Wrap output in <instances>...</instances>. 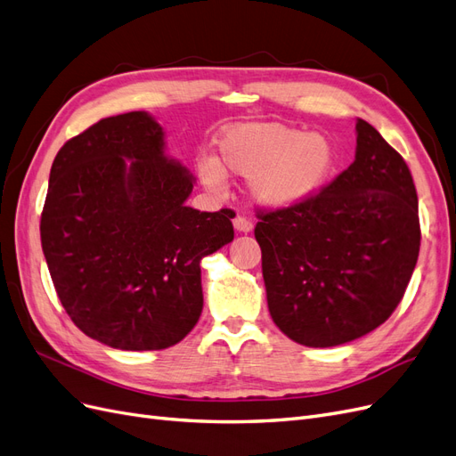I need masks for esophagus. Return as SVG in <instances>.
<instances>
[{
    "instance_id": "obj_1",
    "label": "esophagus",
    "mask_w": 456,
    "mask_h": 456,
    "mask_svg": "<svg viewBox=\"0 0 456 456\" xmlns=\"http://www.w3.org/2000/svg\"><path fill=\"white\" fill-rule=\"evenodd\" d=\"M232 224H234V229L240 231V232H249V231L254 229L252 219L246 217V216H237V217H234Z\"/></svg>"
}]
</instances>
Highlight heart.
Segmentation results:
<instances>
[{"label":"heart","mask_w":456,"mask_h":456,"mask_svg":"<svg viewBox=\"0 0 456 456\" xmlns=\"http://www.w3.org/2000/svg\"><path fill=\"white\" fill-rule=\"evenodd\" d=\"M219 160H199L208 189H222L225 168L249 178V193L267 208H288L314 197L328 183L337 151L324 134H306L281 123H244L217 140Z\"/></svg>","instance_id":"heart-1"}]
</instances>
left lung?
Listing matches in <instances>:
<instances>
[{
    "label": "left lung",
    "instance_id": "left-lung-1",
    "mask_svg": "<svg viewBox=\"0 0 456 456\" xmlns=\"http://www.w3.org/2000/svg\"><path fill=\"white\" fill-rule=\"evenodd\" d=\"M356 159L296 207L259 210L256 240L274 324L326 348L390 318L415 271L419 199L403 157L363 119Z\"/></svg>",
    "mask_w": 456,
    "mask_h": 456
}]
</instances>
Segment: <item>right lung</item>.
<instances>
[{
	"instance_id": "1",
	"label": "right lung",
	"mask_w": 456,
	"mask_h": 456,
	"mask_svg": "<svg viewBox=\"0 0 456 456\" xmlns=\"http://www.w3.org/2000/svg\"><path fill=\"white\" fill-rule=\"evenodd\" d=\"M163 136L143 111L108 117L51 167L39 231L56 296L111 348L180 343L202 313L200 259L234 239L232 210L185 207L193 178L163 155Z\"/></svg>"
}]
</instances>
